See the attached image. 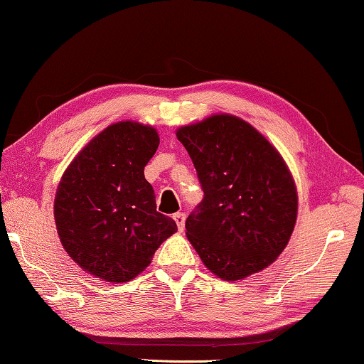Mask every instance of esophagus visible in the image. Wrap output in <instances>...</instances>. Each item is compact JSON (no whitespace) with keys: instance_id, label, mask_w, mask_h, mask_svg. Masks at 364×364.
Segmentation results:
<instances>
[{"instance_id":"obj_1","label":"esophagus","mask_w":364,"mask_h":364,"mask_svg":"<svg viewBox=\"0 0 364 364\" xmlns=\"http://www.w3.org/2000/svg\"><path fill=\"white\" fill-rule=\"evenodd\" d=\"M173 220L176 222V227H178V230H180V232H183V228H184V220H186V215H184L183 212H178V213H175V215H173Z\"/></svg>"}]
</instances>
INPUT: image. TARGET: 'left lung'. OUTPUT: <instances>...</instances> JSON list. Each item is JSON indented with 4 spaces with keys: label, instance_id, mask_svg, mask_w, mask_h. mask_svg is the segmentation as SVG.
Returning <instances> with one entry per match:
<instances>
[{
    "label": "left lung",
    "instance_id": "8db88e82",
    "mask_svg": "<svg viewBox=\"0 0 364 364\" xmlns=\"http://www.w3.org/2000/svg\"><path fill=\"white\" fill-rule=\"evenodd\" d=\"M176 137L204 191L186 218V236L205 267L228 282L269 267L288 245L298 213L295 181L279 151L227 113L183 126Z\"/></svg>",
    "mask_w": 364,
    "mask_h": 364
}]
</instances>
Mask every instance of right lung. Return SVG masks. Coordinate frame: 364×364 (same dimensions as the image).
I'll return each instance as SVG.
<instances>
[{"mask_svg": "<svg viewBox=\"0 0 364 364\" xmlns=\"http://www.w3.org/2000/svg\"><path fill=\"white\" fill-rule=\"evenodd\" d=\"M160 137L152 126L119 121L97 134L58 184L55 223L69 257L97 279L123 284L139 275L176 232L157 212L144 166Z\"/></svg>", "mask_w": 364, "mask_h": 364, "instance_id": "right-lung-1", "label": "right lung"}]
</instances>
